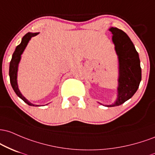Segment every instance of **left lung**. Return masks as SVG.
Wrapping results in <instances>:
<instances>
[{
	"instance_id": "left-lung-1",
	"label": "left lung",
	"mask_w": 155,
	"mask_h": 155,
	"mask_svg": "<svg viewBox=\"0 0 155 155\" xmlns=\"http://www.w3.org/2000/svg\"><path fill=\"white\" fill-rule=\"evenodd\" d=\"M109 31L113 34L112 41L118 55L119 78L117 98L113 104L105 106L114 107L123 104L135 94L141 81V68L138 52L127 34L117 28L111 27Z\"/></svg>"
}]
</instances>
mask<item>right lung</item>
Listing matches in <instances>:
<instances>
[{
	"instance_id": "add662e5",
	"label": "right lung",
	"mask_w": 155,
	"mask_h": 155,
	"mask_svg": "<svg viewBox=\"0 0 155 155\" xmlns=\"http://www.w3.org/2000/svg\"><path fill=\"white\" fill-rule=\"evenodd\" d=\"M39 33H31L28 32L25 34L23 37L22 38L21 43L20 45H17L16 49L14 52L13 55H12V58L11 61H10L9 65V78H10V83H11L12 87L13 90L15 91L16 94L22 99L25 103H27L28 105L31 106H42V105H34V104L31 103L29 102L27 99L25 98L23 95L20 92V89L18 88V85H17V72H18V66L19 63L21 59V55L25 50L26 46L28 45V43L29 42L31 39L34 36L38 35Z\"/></svg>"
}]
</instances>
